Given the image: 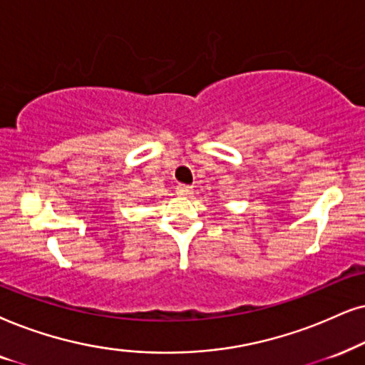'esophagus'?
Wrapping results in <instances>:
<instances>
[{
	"mask_svg": "<svg viewBox=\"0 0 365 365\" xmlns=\"http://www.w3.org/2000/svg\"><path fill=\"white\" fill-rule=\"evenodd\" d=\"M177 193H178V195H190V193H192V187H190V185H183V183H180V185H177Z\"/></svg>",
	"mask_w": 365,
	"mask_h": 365,
	"instance_id": "obj_1",
	"label": "esophagus"
}]
</instances>
